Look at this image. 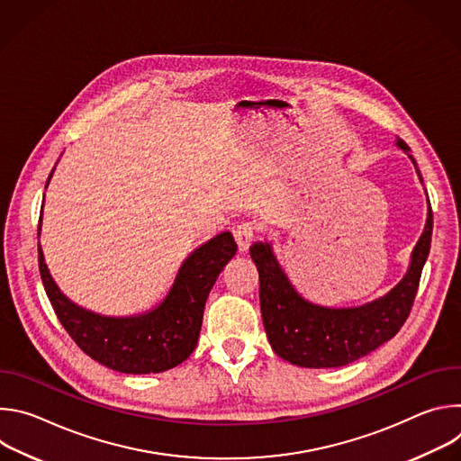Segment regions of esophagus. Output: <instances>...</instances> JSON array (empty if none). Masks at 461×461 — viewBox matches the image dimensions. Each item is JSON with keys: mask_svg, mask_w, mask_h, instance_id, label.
<instances>
[{"mask_svg": "<svg viewBox=\"0 0 461 461\" xmlns=\"http://www.w3.org/2000/svg\"><path fill=\"white\" fill-rule=\"evenodd\" d=\"M233 237H235L239 249L246 251L255 239V226L251 222H242L233 230Z\"/></svg>", "mask_w": 461, "mask_h": 461, "instance_id": "34e87169", "label": "esophagus"}]
</instances>
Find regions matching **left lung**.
<instances>
[{
	"label": "left lung",
	"instance_id": "obj_1",
	"mask_svg": "<svg viewBox=\"0 0 461 461\" xmlns=\"http://www.w3.org/2000/svg\"><path fill=\"white\" fill-rule=\"evenodd\" d=\"M398 146L403 151L411 149L403 140H398ZM430 237L432 208L429 203L427 224L412 251L411 268L403 281L384 297L357 308H324L304 301L286 279L270 244H253L249 255L260 281L262 322L276 354L297 366L334 368L348 365L390 341L412 310L430 249Z\"/></svg>",
	"mask_w": 461,
	"mask_h": 461
}]
</instances>
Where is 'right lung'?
I'll list each match as a JSON object with an SVG mask.
<instances>
[{"mask_svg":"<svg viewBox=\"0 0 461 461\" xmlns=\"http://www.w3.org/2000/svg\"><path fill=\"white\" fill-rule=\"evenodd\" d=\"M235 251L228 231L196 248L184 260L164 303L135 317H104L71 303L54 285L40 244L38 267L54 313L89 357L123 374H157L180 365L194 350L210 290Z\"/></svg>","mask_w":461,"mask_h":461,"instance_id":"obj_1","label":"right lung"}]
</instances>
